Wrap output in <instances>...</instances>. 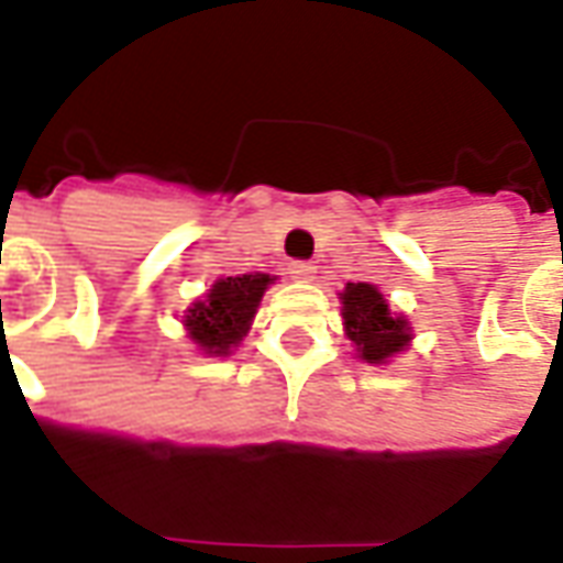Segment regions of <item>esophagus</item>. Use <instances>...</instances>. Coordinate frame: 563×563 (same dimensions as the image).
<instances>
[{"label":"esophagus","mask_w":563,"mask_h":563,"mask_svg":"<svg viewBox=\"0 0 563 563\" xmlns=\"http://www.w3.org/2000/svg\"><path fill=\"white\" fill-rule=\"evenodd\" d=\"M286 271H289V277L298 283H310L317 277V268H313L310 262H289V268Z\"/></svg>","instance_id":"esophagus-1"}]
</instances>
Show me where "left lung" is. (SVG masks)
<instances>
[{"instance_id":"1","label":"left lung","mask_w":563,"mask_h":563,"mask_svg":"<svg viewBox=\"0 0 563 563\" xmlns=\"http://www.w3.org/2000/svg\"><path fill=\"white\" fill-rule=\"evenodd\" d=\"M341 317L355 355L367 365H389L410 350L413 325L404 313H391L386 295L374 283H346L341 292Z\"/></svg>"}]
</instances>
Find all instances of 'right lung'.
<instances>
[{"label":"right lung","mask_w":563,"mask_h":563,"mask_svg":"<svg viewBox=\"0 0 563 563\" xmlns=\"http://www.w3.org/2000/svg\"><path fill=\"white\" fill-rule=\"evenodd\" d=\"M277 277L271 274H238L220 277L205 298L184 310L186 338L201 355H232L256 319L258 301Z\"/></svg>","instance_id":"obj_1"}]
</instances>
